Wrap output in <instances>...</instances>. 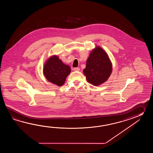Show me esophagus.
Returning a JSON list of instances; mask_svg holds the SVG:
<instances>
[{
	"label": "esophagus",
	"mask_w": 153,
	"mask_h": 153,
	"mask_svg": "<svg viewBox=\"0 0 153 153\" xmlns=\"http://www.w3.org/2000/svg\"><path fill=\"white\" fill-rule=\"evenodd\" d=\"M73 70H74V71H79L80 68H78V67H75V68H73Z\"/></svg>",
	"instance_id": "34e87169"
}]
</instances>
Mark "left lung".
<instances>
[{
  "label": "left lung",
  "mask_w": 153,
  "mask_h": 153,
  "mask_svg": "<svg viewBox=\"0 0 153 153\" xmlns=\"http://www.w3.org/2000/svg\"><path fill=\"white\" fill-rule=\"evenodd\" d=\"M112 71V65L107 54L100 47L94 49L88 58L84 69L90 84L98 86L107 80Z\"/></svg>",
  "instance_id": "left-lung-1"
}]
</instances>
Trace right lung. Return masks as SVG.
<instances>
[{
  "instance_id": "obj_1",
  "label": "right lung",
  "mask_w": 153,
  "mask_h": 153,
  "mask_svg": "<svg viewBox=\"0 0 153 153\" xmlns=\"http://www.w3.org/2000/svg\"><path fill=\"white\" fill-rule=\"evenodd\" d=\"M71 69L65 65L57 56H52L46 62L43 72L46 79L52 84L61 86L63 85Z\"/></svg>"
}]
</instances>
